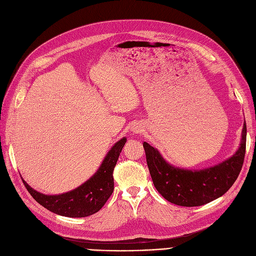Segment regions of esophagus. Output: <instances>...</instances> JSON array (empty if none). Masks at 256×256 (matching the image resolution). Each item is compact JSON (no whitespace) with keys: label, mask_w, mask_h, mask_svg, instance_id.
Wrapping results in <instances>:
<instances>
[{"label":"esophagus","mask_w":256,"mask_h":256,"mask_svg":"<svg viewBox=\"0 0 256 256\" xmlns=\"http://www.w3.org/2000/svg\"><path fill=\"white\" fill-rule=\"evenodd\" d=\"M132 130H133V134H138L141 132V128L139 126H134L133 128H132Z\"/></svg>","instance_id":"esophagus-1"}]
</instances>
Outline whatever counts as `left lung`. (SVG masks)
I'll return each instance as SVG.
<instances>
[{"instance_id":"8db88e82","label":"left lung","mask_w":256,"mask_h":256,"mask_svg":"<svg viewBox=\"0 0 256 256\" xmlns=\"http://www.w3.org/2000/svg\"><path fill=\"white\" fill-rule=\"evenodd\" d=\"M247 126L244 123L242 141L236 152L213 166L192 170L168 164L159 150L144 142L146 162L156 190L170 202L198 206L222 196L238 177L246 153Z\"/></svg>"}]
</instances>
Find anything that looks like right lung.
Returning <instances> with one entry per match:
<instances>
[{"instance_id": "right-lung-1", "label": "right lung", "mask_w": 256, "mask_h": 256, "mask_svg": "<svg viewBox=\"0 0 256 256\" xmlns=\"http://www.w3.org/2000/svg\"><path fill=\"white\" fill-rule=\"evenodd\" d=\"M126 142V137L117 141L104 157L97 172L84 184L70 192L46 195L34 190L22 178L23 184L36 202L56 214L66 217L92 215L106 204L114 191V168Z\"/></svg>"}]
</instances>
